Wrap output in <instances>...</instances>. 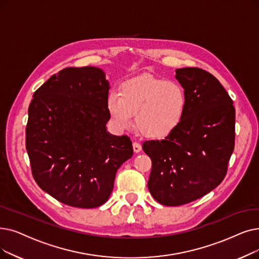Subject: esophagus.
Masks as SVG:
<instances>
[{"instance_id":"1","label":"esophagus","mask_w":259,"mask_h":259,"mask_svg":"<svg viewBox=\"0 0 259 259\" xmlns=\"http://www.w3.org/2000/svg\"><path fill=\"white\" fill-rule=\"evenodd\" d=\"M132 146H133V150H134V152H140L141 150H142V146H141V144L140 143H138V142H134L133 144H132Z\"/></svg>"}]
</instances>
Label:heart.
<instances>
[{"label":"heart","mask_w":259,"mask_h":259,"mask_svg":"<svg viewBox=\"0 0 259 259\" xmlns=\"http://www.w3.org/2000/svg\"><path fill=\"white\" fill-rule=\"evenodd\" d=\"M107 108L117 129L130 128L136 114L137 127L144 136L161 139L181 125L187 95L177 81L144 75L123 83L120 94L111 92Z\"/></svg>","instance_id":"obj_1"}]
</instances>
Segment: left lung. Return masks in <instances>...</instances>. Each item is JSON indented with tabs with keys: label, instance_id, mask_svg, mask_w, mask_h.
<instances>
[{
	"label": "left lung",
	"instance_id": "left-lung-1",
	"mask_svg": "<svg viewBox=\"0 0 259 259\" xmlns=\"http://www.w3.org/2000/svg\"><path fill=\"white\" fill-rule=\"evenodd\" d=\"M187 95L185 116L162 141H146L152 168L148 189L159 203L183 205L216 188L235 146V108L219 80L199 67L176 70Z\"/></svg>",
	"mask_w": 259,
	"mask_h": 259
}]
</instances>
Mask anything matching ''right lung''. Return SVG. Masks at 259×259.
<instances>
[{
    "label": "right lung",
    "mask_w": 259,
    "mask_h": 259,
    "mask_svg": "<svg viewBox=\"0 0 259 259\" xmlns=\"http://www.w3.org/2000/svg\"><path fill=\"white\" fill-rule=\"evenodd\" d=\"M109 89L102 69L66 67L33 93L26 126L32 177L66 205H103L118 168L133 154L127 136L107 131Z\"/></svg>",
    "instance_id": "1"
}]
</instances>
